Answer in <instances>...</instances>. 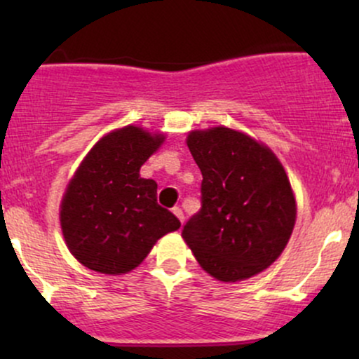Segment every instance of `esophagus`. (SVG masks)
Segmentation results:
<instances>
[{"mask_svg":"<svg viewBox=\"0 0 359 359\" xmlns=\"http://www.w3.org/2000/svg\"><path fill=\"white\" fill-rule=\"evenodd\" d=\"M172 212H174L175 216L179 217V221H180V222H184V212H182V209L179 208V205H175V208L172 209Z\"/></svg>","mask_w":359,"mask_h":359,"instance_id":"34e87169","label":"esophagus"}]
</instances>
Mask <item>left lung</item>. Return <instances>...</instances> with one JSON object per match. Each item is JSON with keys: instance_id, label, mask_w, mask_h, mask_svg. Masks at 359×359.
<instances>
[{"instance_id": "1", "label": "left lung", "mask_w": 359, "mask_h": 359, "mask_svg": "<svg viewBox=\"0 0 359 359\" xmlns=\"http://www.w3.org/2000/svg\"><path fill=\"white\" fill-rule=\"evenodd\" d=\"M187 147L203 174L201 209L182 229L194 257L222 282L269 269L295 224V199L282 163L248 135L224 126L192 131Z\"/></svg>"}]
</instances>
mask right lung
Listing matches in <instances>:
<instances>
[{"instance_id":"add662e5","label":"right lung","mask_w":359,"mask_h":359,"mask_svg":"<svg viewBox=\"0 0 359 359\" xmlns=\"http://www.w3.org/2000/svg\"><path fill=\"white\" fill-rule=\"evenodd\" d=\"M162 135L125 126L89 151L65 191L60 224L69 250L84 266L106 275L133 270L180 221L156 203V182L140 167L162 145Z\"/></svg>"}]
</instances>
